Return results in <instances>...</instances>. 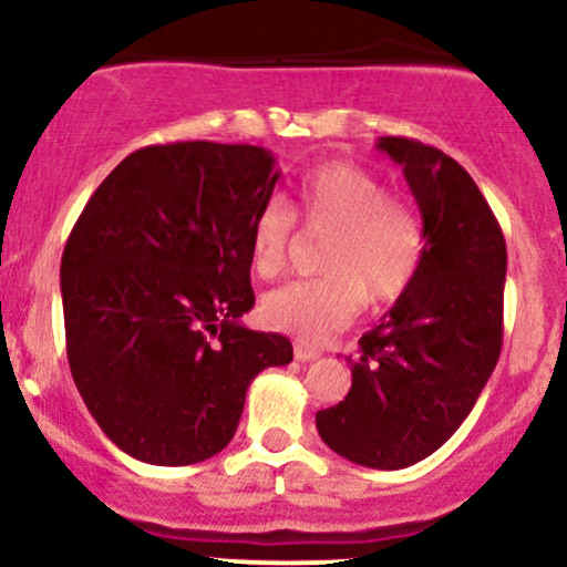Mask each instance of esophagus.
<instances>
[{"instance_id":"1","label":"esophagus","mask_w":567,"mask_h":567,"mask_svg":"<svg viewBox=\"0 0 567 567\" xmlns=\"http://www.w3.org/2000/svg\"><path fill=\"white\" fill-rule=\"evenodd\" d=\"M292 354H296L298 362H311V360H317V357H320V351L303 347V343H296V349H292Z\"/></svg>"}]
</instances>
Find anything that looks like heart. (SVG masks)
<instances>
[{
  "instance_id": "obj_1",
  "label": "heart",
  "mask_w": 567,
  "mask_h": 567,
  "mask_svg": "<svg viewBox=\"0 0 567 567\" xmlns=\"http://www.w3.org/2000/svg\"><path fill=\"white\" fill-rule=\"evenodd\" d=\"M296 216L309 231L328 234L322 277L296 279L264 298L266 322L301 341L322 343L360 315L362 301L392 303L424 264L426 234L413 207L389 197L375 175L343 162L315 167L298 184ZM296 218L271 197L252 218L250 266L261 279L288 261Z\"/></svg>"
}]
</instances>
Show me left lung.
<instances>
[{"label": "left lung", "instance_id": "8db88e82", "mask_svg": "<svg viewBox=\"0 0 567 567\" xmlns=\"http://www.w3.org/2000/svg\"><path fill=\"white\" fill-rule=\"evenodd\" d=\"M375 146L402 165L424 220L413 285L347 357L351 389L317 413L330 451L370 470H405L464 424L504 338L506 243L483 192L453 157L413 138Z\"/></svg>", "mask_w": 567, "mask_h": 567}]
</instances>
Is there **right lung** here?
<instances>
[{
    "mask_svg": "<svg viewBox=\"0 0 567 567\" xmlns=\"http://www.w3.org/2000/svg\"><path fill=\"white\" fill-rule=\"evenodd\" d=\"M275 157L247 143L146 146L106 175L61 261L69 368L120 451L186 466L229 445L250 381L292 343L247 330L250 229Z\"/></svg>",
    "mask_w": 567,
    "mask_h": 567,
    "instance_id": "obj_1",
    "label": "right lung"
}]
</instances>
